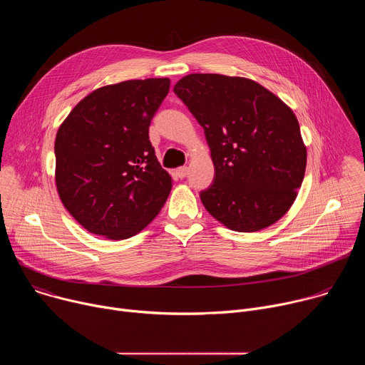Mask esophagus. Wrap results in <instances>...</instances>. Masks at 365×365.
<instances>
[{
	"mask_svg": "<svg viewBox=\"0 0 365 365\" xmlns=\"http://www.w3.org/2000/svg\"><path fill=\"white\" fill-rule=\"evenodd\" d=\"M176 173H178V176H179L180 179H183V178H186V176H187L189 169H187L186 166H182V168H179V169L176 170Z\"/></svg>",
	"mask_w": 365,
	"mask_h": 365,
	"instance_id": "esophagus-1",
	"label": "esophagus"
}]
</instances>
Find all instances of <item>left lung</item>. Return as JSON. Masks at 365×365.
Returning a JSON list of instances; mask_svg holds the SVG:
<instances>
[{
    "label": "left lung",
    "mask_w": 365,
    "mask_h": 365,
    "mask_svg": "<svg viewBox=\"0 0 365 365\" xmlns=\"http://www.w3.org/2000/svg\"><path fill=\"white\" fill-rule=\"evenodd\" d=\"M173 92L202 125L215 168L200 192L206 211L232 231L277 222L296 199L306 147L293 111L259 83L218 73H190Z\"/></svg>",
    "instance_id": "1"
}]
</instances>
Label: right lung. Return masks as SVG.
I'll return each instance as SVG.
<instances>
[{
	"label": "right lung",
	"instance_id": "obj_1",
	"mask_svg": "<svg viewBox=\"0 0 365 365\" xmlns=\"http://www.w3.org/2000/svg\"><path fill=\"white\" fill-rule=\"evenodd\" d=\"M169 88L168 78L102 86L85 96L59 127L58 192L89 232L130 238L165 205L172 178L155 158L148 127Z\"/></svg>",
	"mask_w": 365,
	"mask_h": 365
}]
</instances>
